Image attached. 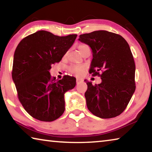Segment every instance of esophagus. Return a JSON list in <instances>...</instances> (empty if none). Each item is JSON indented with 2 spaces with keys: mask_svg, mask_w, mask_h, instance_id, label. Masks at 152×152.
Masks as SVG:
<instances>
[{
  "mask_svg": "<svg viewBox=\"0 0 152 152\" xmlns=\"http://www.w3.org/2000/svg\"><path fill=\"white\" fill-rule=\"evenodd\" d=\"M81 81H82V79L81 78H76V82H77V83H78V82H81Z\"/></svg>",
  "mask_w": 152,
  "mask_h": 152,
  "instance_id": "1",
  "label": "esophagus"
}]
</instances>
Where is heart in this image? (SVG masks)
I'll return each instance as SVG.
<instances>
[{"mask_svg":"<svg viewBox=\"0 0 152 152\" xmlns=\"http://www.w3.org/2000/svg\"><path fill=\"white\" fill-rule=\"evenodd\" d=\"M81 45H80L79 47H80ZM85 66H72L70 67V70L72 72L74 73L76 76H80L84 73V72L85 71Z\"/></svg>","mask_w":152,"mask_h":152,"instance_id":"heart-1","label":"heart"}]
</instances>
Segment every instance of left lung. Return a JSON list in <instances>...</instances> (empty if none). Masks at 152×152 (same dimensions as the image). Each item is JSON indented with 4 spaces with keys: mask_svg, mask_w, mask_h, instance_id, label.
Instances as JSON below:
<instances>
[{
    "mask_svg": "<svg viewBox=\"0 0 152 152\" xmlns=\"http://www.w3.org/2000/svg\"><path fill=\"white\" fill-rule=\"evenodd\" d=\"M78 40L92 50L89 72L102 80L99 84L86 83L84 95L88 109L102 119L118 116L135 91V65L129 45L122 36L104 30L80 35Z\"/></svg>",
    "mask_w": 152,
    "mask_h": 152,
    "instance_id": "left-lung-1",
    "label": "left lung"
}]
</instances>
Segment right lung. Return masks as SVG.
Returning <instances> with one entry per match:
<instances>
[{"mask_svg": "<svg viewBox=\"0 0 152 152\" xmlns=\"http://www.w3.org/2000/svg\"><path fill=\"white\" fill-rule=\"evenodd\" d=\"M77 35H55L46 31L23 39L15 50L12 78L18 97L31 116L42 121L58 119L65 110L64 94L76 86V78H51V65L60 61Z\"/></svg>", "mask_w": 152, "mask_h": 152, "instance_id": "1", "label": "right lung"}]
</instances>
